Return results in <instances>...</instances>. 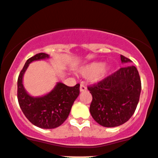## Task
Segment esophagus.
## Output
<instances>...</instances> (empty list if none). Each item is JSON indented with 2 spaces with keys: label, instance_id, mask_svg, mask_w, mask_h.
<instances>
[{
  "label": "esophagus",
  "instance_id": "esophagus-1",
  "mask_svg": "<svg viewBox=\"0 0 158 158\" xmlns=\"http://www.w3.org/2000/svg\"><path fill=\"white\" fill-rule=\"evenodd\" d=\"M86 89H87L86 86H85L84 84H82V83H81V85H80V91L81 92L86 91Z\"/></svg>",
  "mask_w": 158,
  "mask_h": 158
}]
</instances>
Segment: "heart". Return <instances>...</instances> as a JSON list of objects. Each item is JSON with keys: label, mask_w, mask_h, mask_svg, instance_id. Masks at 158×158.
Wrapping results in <instances>:
<instances>
[{"label": "heart", "mask_w": 158, "mask_h": 158, "mask_svg": "<svg viewBox=\"0 0 158 158\" xmlns=\"http://www.w3.org/2000/svg\"><path fill=\"white\" fill-rule=\"evenodd\" d=\"M109 71V68L105 66L103 62H92L86 65L81 69V73L86 77L93 76L94 79L98 81L103 79L107 75Z\"/></svg>", "instance_id": "obj_1"}]
</instances>
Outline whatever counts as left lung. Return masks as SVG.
<instances>
[{
    "instance_id": "obj_1",
    "label": "left lung",
    "mask_w": 158,
    "mask_h": 158,
    "mask_svg": "<svg viewBox=\"0 0 158 158\" xmlns=\"http://www.w3.org/2000/svg\"><path fill=\"white\" fill-rule=\"evenodd\" d=\"M122 63L131 62L120 55ZM87 89L92 95L89 112L94 120L106 127L126 123L134 114L141 93V79L135 66L121 68Z\"/></svg>"
}]
</instances>
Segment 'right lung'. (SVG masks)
Masks as SVG:
<instances>
[{
	"label": "right lung",
	"mask_w": 158,
	"mask_h": 158,
	"mask_svg": "<svg viewBox=\"0 0 158 158\" xmlns=\"http://www.w3.org/2000/svg\"><path fill=\"white\" fill-rule=\"evenodd\" d=\"M49 56L46 53L40 52L29 58L17 81V98L23 113L31 123L44 129L56 128L67 120L72 105L79 94L80 86L78 83L74 86H68L57 82L53 89L44 96L35 98L28 94L23 85V76L29 64Z\"/></svg>",
	"instance_id": "right-lung-1"
}]
</instances>
